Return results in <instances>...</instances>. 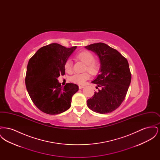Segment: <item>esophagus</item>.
Here are the masks:
<instances>
[{
    "label": "esophagus",
    "mask_w": 160,
    "mask_h": 160,
    "mask_svg": "<svg viewBox=\"0 0 160 160\" xmlns=\"http://www.w3.org/2000/svg\"><path fill=\"white\" fill-rule=\"evenodd\" d=\"M78 88H79V89H83V88H84V86H80V85H79V86H78Z\"/></svg>",
    "instance_id": "esophagus-1"
}]
</instances>
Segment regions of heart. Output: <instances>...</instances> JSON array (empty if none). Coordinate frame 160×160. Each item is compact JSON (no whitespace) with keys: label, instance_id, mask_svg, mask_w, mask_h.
I'll list each match as a JSON object with an SVG mask.
<instances>
[{"label":"heart","instance_id":"b5f03b06","mask_svg":"<svg viewBox=\"0 0 160 160\" xmlns=\"http://www.w3.org/2000/svg\"><path fill=\"white\" fill-rule=\"evenodd\" d=\"M75 58L77 61H81L85 64L84 71H88L92 76H95L99 72L100 69L99 62L94 59V56L91 52L83 50L78 52L76 54ZM63 67L67 73H71L72 71V62L69 59H67L63 65ZM89 78L90 75L88 72H86L72 76L70 78V81L74 83L84 84Z\"/></svg>","mask_w":160,"mask_h":160}]
</instances>
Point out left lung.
Here are the masks:
<instances>
[{
    "label": "left lung",
    "mask_w": 160,
    "mask_h": 160,
    "mask_svg": "<svg viewBox=\"0 0 160 160\" xmlns=\"http://www.w3.org/2000/svg\"><path fill=\"white\" fill-rule=\"evenodd\" d=\"M85 48L97 54L101 63V73L92 82L98 91L88 99L87 105L98 113H111L121 105L128 90L131 80L128 62L118 51L102 42Z\"/></svg>",
    "instance_id": "1"
}]
</instances>
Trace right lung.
Masks as SVG:
<instances>
[{
	"label": "right lung",
	"instance_id": "right-lung-1",
	"mask_svg": "<svg viewBox=\"0 0 160 160\" xmlns=\"http://www.w3.org/2000/svg\"><path fill=\"white\" fill-rule=\"evenodd\" d=\"M76 47L66 48L52 43L40 48L29 59L26 86L32 101L41 112L60 114L71 107L78 86L70 83L62 88L58 78L65 74L63 65Z\"/></svg>",
	"mask_w": 160,
	"mask_h": 160
}]
</instances>
